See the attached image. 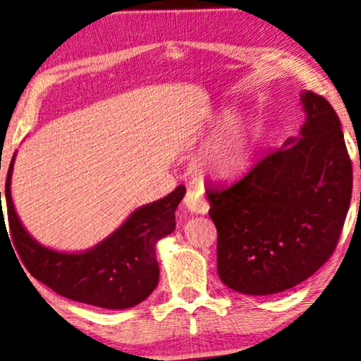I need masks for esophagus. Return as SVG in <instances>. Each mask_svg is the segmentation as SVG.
Masks as SVG:
<instances>
[{
	"mask_svg": "<svg viewBox=\"0 0 361 361\" xmlns=\"http://www.w3.org/2000/svg\"><path fill=\"white\" fill-rule=\"evenodd\" d=\"M184 203H185V208L188 209V212H192V213L207 214L208 209H209L207 200H204L202 190H200V188H197V187H188L187 188Z\"/></svg>",
	"mask_w": 361,
	"mask_h": 361,
	"instance_id": "1",
	"label": "esophagus"
}]
</instances>
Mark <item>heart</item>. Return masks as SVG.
<instances>
[{
    "mask_svg": "<svg viewBox=\"0 0 361 361\" xmlns=\"http://www.w3.org/2000/svg\"><path fill=\"white\" fill-rule=\"evenodd\" d=\"M250 138L243 124H235L224 140L203 157V164L218 176H234L243 168L248 158Z\"/></svg>",
    "mask_w": 361,
    "mask_h": 361,
    "instance_id": "b5f03b06",
    "label": "heart"
}]
</instances>
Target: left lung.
Instances as JSON below:
<instances>
[{
    "label": "left lung",
    "mask_w": 361,
    "mask_h": 361,
    "mask_svg": "<svg viewBox=\"0 0 361 361\" xmlns=\"http://www.w3.org/2000/svg\"><path fill=\"white\" fill-rule=\"evenodd\" d=\"M300 137L268 152L234 184L209 185L218 274L232 290L271 295L328 262L352 198V161L328 99L302 93Z\"/></svg>",
    "instance_id": "obj_1"
}]
</instances>
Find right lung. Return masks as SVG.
I'll return each instance as SVG.
<instances>
[{"label": "right lung", "mask_w": 361, "mask_h": 361, "mask_svg": "<svg viewBox=\"0 0 361 361\" xmlns=\"http://www.w3.org/2000/svg\"><path fill=\"white\" fill-rule=\"evenodd\" d=\"M13 161L6 177L9 235L29 273L59 295L99 308L124 310L145 300L159 279L154 247L176 229V208L185 187L179 185L168 197L135 209L92 250L59 253L40 245L22 227L11 198ZM1 218V229H6L4 214Z\"/></svg>", "instance_id": "right-lung-1"}]
</instances>
